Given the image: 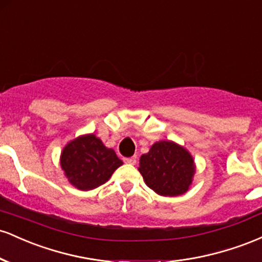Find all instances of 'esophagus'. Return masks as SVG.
<instances>
[{"mask_svg": "<svg viewBox=\"0 0 262 262\" xmlns=\"http://www.w3.org/2000/svg\"><path fill=\"white\" fill-rule=\"evenodd\" d=\"M124 162L125 164H129V165H135L137 164V156H130V158H125L124 159Z\"/></svg>", "mask_w": 262, "mask_h": 262, "instance_id": "esophagus-1", "label": "esophagus"}]
</instances>
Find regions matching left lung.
Masks as SVG:
<instances>
[{
    "instance_id": "obj_1",
    "label": "left lung",
    "mask_w": 262,
    "mask_h": 262,
    "mask_svg": "<svg viewBox=\"0 0 262 262\" xmlns=\"http://www.w3.org/2000/svg\"><path fill=\"white\" fill-rule=\"evenodd\" d=\"M138 170L155 193L175 197L186 193L191 187L196 164L185 146L172 140H160L140 156Z\"/></svg>"
}]
</instances>
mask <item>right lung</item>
Instances as JSON below:
<instances>
[{
    "label": "right lung",
    "mask_w": 262,
    "mask_h": 262,
    "mask_svg": "<svg viewBox=\"0 0 262 262\" xmlns=\"http://www.w3.org/2000/svg\"><path fill=\"white\" fill-rule=\"evenodd\" d=\"M123 161L96 134H83L70 140L60 154V166L68 181L80 191L103 185Z\"/></svg>",
    "instance_id": "right-lung-1"
}]
</instances>
